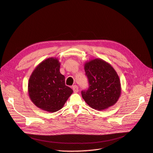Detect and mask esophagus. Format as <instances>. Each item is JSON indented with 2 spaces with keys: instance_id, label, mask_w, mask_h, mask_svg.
Masks as SVG:
<instances>
[{
  "instance_id": "esophagus-1",
  "label": "esophagus",
  "mask_w": 153,
  "mask_h": 153,
  "mask_svg": "<svg viewBox=\"0 0 153 153\" xmlns=\"http://www.w3.org/2000/svg\"><path fill=\"white\" fill-rule=\"evenodd\" d=\"M72 89H73V91H74V92H77L78 91H79L77 85H73V86H72Z\"/></svg>"
}]
</instances>
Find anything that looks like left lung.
<instances>
[{
    "mask_svg": "<svg viewBox=\"0 0 153 153\" xmlns=\"http://www.w3.org/2000/svg\"><path fill=\"white\" fill-rule=\"evenodd\" d=\"M89 88L81 91L84 100L91 108L101 111L113 105L120 97L121 88L116 71L101 59H94L84 64Z\"/></svg>",
    "mask_w": 153,
    "mask_h": 153,
    "instance_id": "obj_1",
    "label": "left lung"
}]
</instances>
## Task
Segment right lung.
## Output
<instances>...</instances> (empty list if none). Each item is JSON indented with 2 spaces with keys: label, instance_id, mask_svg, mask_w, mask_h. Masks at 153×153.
Returning a JSON list of instances; mask_svg holds the SVG:
<instances>
[{
  "label": "right lung",
  "instance_id": "right-lung-1",
  "mask_svg": "<svg viewBox=\"0 0 153 153\" xmlns=\"http://www.w3.org/2000/svg\"><path fill=\"white\" fill-rule=\"evenodd\" d=\"M29 96L37 108L49 112L62 109L72 94L60 72V62L50 57L40 63L32 72L28 83Z\"/></svg>",
  "mask_w": 153,
  "mask_h": 153
}]
</instances>
